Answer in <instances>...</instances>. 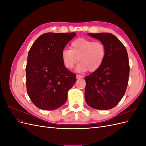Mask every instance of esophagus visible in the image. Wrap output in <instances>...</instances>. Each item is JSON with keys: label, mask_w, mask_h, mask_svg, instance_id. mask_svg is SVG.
Segmentation results:
<instances>
[{"label": "esophagus", "mask_w": 146, "mask_h": 146, "mask_svg": "<svg viewBox=\"0 0 146 146\" xmlns=\"http://www.w3.org/2000/svg\"><path fill=\"white\" fill-rule=\"evenodd\" d=\"M76 77H77V79H80V78H83V76H81V75H77L76 76Z\"/></svg>", "instance_id": "esophagus-1"}]
</instances>
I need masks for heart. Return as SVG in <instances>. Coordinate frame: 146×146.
<instances>
[{"mask_svg": "<svg viewBox=\"0 0 146 146\" xmlns=\"http://www.w3.org/2000/svg\"><path fill=\"white\" fill-rule=\"evenodd\" d=\"M70 48H64L61 52L63 63L66 68L70 69L78 61H80L76 68L78 72L98 70L107 55V48L104 43L83 38L74 40Z\"/></svg>", "mask_w": 146, "mask_h": 146, "instance_id": "1", "label": "heart"}]
</instances>
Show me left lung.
<instances>
[{"mask_svg":"<svg viewBox=\"0 0 146 146\" xmlns=\"http://www.w3.org/2000/svg\"><path fill=\"white\" fill-rule=\"evenodd\" d=\"M104 43L107 55L101 67L86 76L85 99L97 110H109L124 96L129 81L130 66L126 48L111 33H88Z\"/></svg>","mask_w":146,"mask_h":146,"instance_id":"left-lung-1","label":"left lung"}]
</instances>
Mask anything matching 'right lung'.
I'll use <instances>...</instances> for the list:
<instances>
[{"mask_svg":"<svg viewBox=\"0 0 146 146\" xmlns=\"http://www.w3.org/2000/svg\"><path fill=\"white\" fill-rule=\"evenodd\" d=\"M76 33H46L29 52L26 66L27 94L33 104L44 110L61 107L77 79L64 66L61 54Z\"/></svg>","mask_w":146,"mask_h":146,"instance_id":"add662e5","label":"right lung"}]
</instances>
